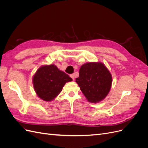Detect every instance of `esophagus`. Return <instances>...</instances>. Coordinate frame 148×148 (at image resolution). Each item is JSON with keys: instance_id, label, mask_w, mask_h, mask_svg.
Here are the masks:
<instances>
[{"instance_id": "1", "label": "esophagus", "mask_w": 148, "mask_h": 148, "mask_svg": "<svg viewBox=\"0 0 148 148\" xmlns=\"http://www.w3.org/2000/svg\"><path fill=\"white\" fill-rule=\"evenodd\" d=\"M70 77H71V78H72L73 80H74V79H75V75H74V74L70 75Z\"/></svg>"}]
</instances>
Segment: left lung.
<instances>
[{"instance_id":"left-lung-1","label":"left lung","mask_w":148,"mask_h":148,"mask_svg":"<svg viewBox=\"0 0 148 148\" xmlns=\"http://www.w3.org/2000/svg\"><path fill=\"white\" fill-rule=\"evenodd\" d=\"M76 82L89 102L97 103L105 99L109 94L112 77L102 62H88L80 67Z\"/></svg>"}]
</instances>
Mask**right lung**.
Wrapping results in <instances>:
<instances>
[{
	"label": "right lung",
	"mask_w": 148,
	"mask_h": 148,
	"mask_svg": "<svg viewBox=\"0 0 148 148\" xmlns=\"http://www.w3.org/2000/svg\"><path fill=\"white\" fill-rule=\"evenodd\" d=\"M71 81L72 79L68 75L54 64L40 66L33 77V87L37 96L47 102L54 99L65 83Z\"/></svg>",
	"instance_id": "obj_1"
}]
</instances>
